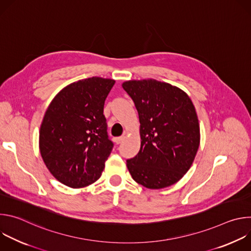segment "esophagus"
<instances>
[{
    "label": "esophagus",
    "mask_w": 251,
    "mask_h": 251,
    "mask_svg": "<svg viewBox=\"0 0 251 251\" xmlns=\"http://www.w3.org/2000/svg\"><path fill=\"white\" fill-rule=\"evenodd\" d=\"M124 139H125V136H120V137H117V138H115V143L116 144H121V143L124 141Z\"/></svg>",
    "instance_id": "1"
}]
</instances>
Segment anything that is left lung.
Wrapping results in <instances>:
<instances>
[{"mask_svg": "<svg viewBox=\"0 0 251 251\" xmlns=\"http://www.w3.org/2000/svg\"><path fill=\"white\" fill-rule=\"evenodd\" d=\"M139 114L141 148L127 168L138 184L163 189L180 181L200 145L195 106L180 88L155 79L122 84Z\"/></svg>", "mask_w": 251, "mask_h": 251, "instance_id": "left-lung-1", "label": "left lung"}]
</instances>
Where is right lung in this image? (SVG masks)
<instances>
[{
  "mask_svg": "<svg viewBox=\"0 0 251 251\" xmlns=\"http://www.w3.org/2000/svg\"><path fill=\"white\" fill-rule=\"evenodd\" d=\"M114 83L101 77L74 82L49 106L41 126L40 150L47 168L65 186L83 188L101 176L114 146L103 115Z\"/></svg>",
  "mask_w": 251,
  "mask_h": 251,
  "instance_id": "obj_1",
  "label": "right lung"
}]
</instances>
